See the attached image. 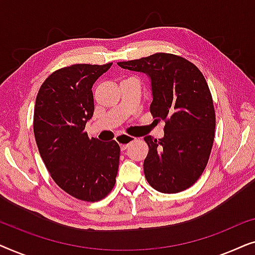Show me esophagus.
<instances>
[{
    "label": "esophagus",
    "mask_w": 255,
    "mask_h": 255,
    "mask_svg": "<svg viewBox=\"0 0 255 255\" xmlns=\"http://www.w3.org/2000/svg\"><path fill=\"white\" fill-rule=\"evenodd\" d=\"M135 138L131 137V135H128V134H118L116 137V140L118 144L121 146V149L122 151H124V149L128 148V146L131 144L132 141L134 140Z\"/></svg>",
    "instance_id": "34e87169"
}]
</instances>
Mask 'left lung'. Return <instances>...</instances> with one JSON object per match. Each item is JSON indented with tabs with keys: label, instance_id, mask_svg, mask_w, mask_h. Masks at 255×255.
I'll use <instances>...</instances> for the list:
<instances>
[{
	"label": "left lung",
	"instance_id": "left-lung-1",
	"mask_svg": "<svg viewBox=\"0 0 255 255\" xmlns=\"http://www.w3.org/2000/svg\"><path fill=\"white\" fill-rule=\"evenodd\" d=\"M117 65L149 76L153 95L149 110L166 123L163 138H144L148 145L146 180L160 193L186 190L203 173L215 138V108L203 74L193 62L170 53Z\"/></svg>",
	"mask_w": 255,
	"mask_h": 255
}]
</instances>
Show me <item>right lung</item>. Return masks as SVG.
Listing matches in <instances>:
<instances>
[{
  "label": "right lung",
  "mask_w": 255,
  "mask_h": 255,
  "mask_svg": "<svg viewBox=\"0 0 255 255\" xmlns=\"http://www.w3.org/2000/svg\"><path fill=\"white\" fill-rule=\"evenodd\" d=\"M111 65L58 69L40 86L34 104L33 132L41 159L54 182L81 201H101L116 183L120 145L89 138L85 131L94 114L92 87Z\"/></svg>",
  "instance_id": "add662e5"
}]
</instances>
